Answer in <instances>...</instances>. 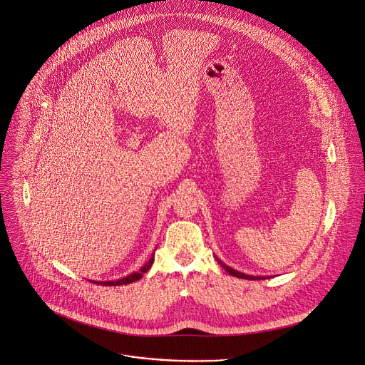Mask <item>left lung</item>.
I'll return each instance as SVG.
<instances>
[{
    "instance_id": "left-lung-1",
    "label": "left lung",
    "mask_w": 365,
    "mask_h": 365,
    "mask_svg": "<svg viewBox=\"0 0 365 365\" xmlns=\"http://www.w3.org/2000/svg\"><path fill=\"white\" fill-rule=\"evenodd\" d=\"M216 261L220 264V267H223L225 268V271L227 272V274H230L232 277H236V278H242V279H265V278H262V277H251V275H245V274H242V272H237V271H235V269H232V268H229V267H226L222 261H219L217 258H216Z\"/></svg>"
}]
</instances>
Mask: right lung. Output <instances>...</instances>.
<instances>
[{
  "label": "right lung",
  "mask_w": 365,
  "mask_h": 365,
  "mask_svg": "<svg viewBox=\"0 0 365 365\" xmlns=\"http://www.w3.org/2000/svg\"><path fill=\"white\" fill-rule=\"evenodd\" d=\"M153 261H155V257H152V258L149 259V262H148L139 272H133V274H130L129 277H126V278H123V279H118V281H107V282H94V284H101V285H106V287H118V285H128V284L136 282V281H139V279L143 277V274H146V272L149 271V268L152 267Z\"/></svg>",
  "instance_id": "obj_1"
}]
</instances>
